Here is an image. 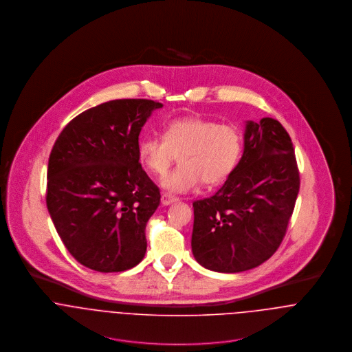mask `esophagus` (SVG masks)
Listing matches in <instances>:
<instances>
[{"label":"esophagus","instance_id":"1","mask_svg":"<svg viewBox=\"0 0 352 352\" xmlns=\"http://www.w3.org/2000/svg\"><path fill=\"white\" fill-rule=\"evenodd\" d=\"M175 201H177V198H175L172 195H168V194H162L161 195V204L162 206H169V204H172Z\"/></svg>","mask_w":352,"mask_h":352}]
</instances>
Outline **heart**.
<instances>
[{"label": "heart", "instance_id": "b5f03b06", "mask_svg": "<svg viewBox=\"0 0 352 352\" xmlns=\"http://www.w3.org/2000/svg\"><path fill=\"white\" fill-rule=\"evenodd\" d=\"M243 149L240 130L203 118L169 120L164 137L148 135L140 141L142 165L157 176L164 175L179 155L180 165L165 175L160 184L170 194L195 191L223 183L236 168Z\"/></svg>", "mask_w": 352, "mask_h": 352}]
</instances>
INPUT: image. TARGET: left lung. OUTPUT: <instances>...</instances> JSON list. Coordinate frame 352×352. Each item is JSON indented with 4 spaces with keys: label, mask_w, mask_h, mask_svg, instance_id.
Listing matches in <instances>:
<instances>
[{
    "label": "left lung",
    "mask_w": 352,
    "mask_h": 352,
    "mask_svg": "<svg viewBox=\"0 0 352 352\" xmlns=\"http://www.w3.org/2000/svg\"><path fill=\"white\" fill-rule=\"evenodd\" d=\"M300 191L290 135L272 118L248 120L244 153L223 186L194 201L191 247L197 261L215 272H241L279 248Z\"/></svg>",
    "instance_id": "left-lung-1"
}]
</instances>
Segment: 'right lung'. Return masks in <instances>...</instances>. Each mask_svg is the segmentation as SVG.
<instances>
[{
	"label": "right lung",
	"mask_w": 352,
	"mask_h": 352,
	"mask_svg": "<svg viewBox=\"0 0 352 352\" xmlns=\"http://www.w3.org/2000/svg\"><path fill=\"white\" fill-rule=\"evenodd\" d=\"M162 104L102 102L76 116L55 141L46 203L70 254L99 272H120L145 256V229L160 204L158 187L140 164L138 137Z\"/></svg>",
	"instance_id": "right-lung-1"
}]
</instances>
